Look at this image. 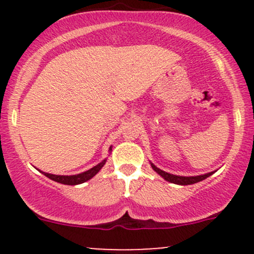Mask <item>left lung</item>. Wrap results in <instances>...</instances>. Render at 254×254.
Here are the masks:
<instances>
[{"label":"left lung","mask_w":254,"mask_h":254,"mask_svg":"<svg viewBox=\"0 0 254 254\" xmlns=\"http://www.w3.org/2000/svg\"><path fill=\"white\" fill-rule=\"evenodd\" d=\"M153 170L156 172L157 174H160L165 180L167 182L173 183V184H178V185H191V184H196L198 182H202V180L206 179L208 177H210L211 174H214V172H210V173H206V174H202V176H196V177H182V176H174V174H170L167 172L160 170L157 168L155 165L150 164Z\"/></svg>","instance_id":"left-lung-1"}]
</instances>
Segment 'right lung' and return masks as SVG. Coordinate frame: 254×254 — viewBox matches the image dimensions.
I'll return each instance as SVG.
<instances>
[{"mask_svg": "<svg viewBox=\"0 0 254 254\" xmlns=\"http://www.w3.org/2000/svg\"><path fill=\"white\" fill-rule=\"evenodd\" d=\"M111 150H112V147H110V151ZM105 162H106V160L101 161L100 164L94 166V167L90 168V170L83 172V173L75 174V176H56V174L45 173V172H42V171H40V172H42V173L45 177L50 178L51 180H54V182H57L60 184H64V185H78V184H82L84 182H87V180L92 179V178L94 177L95 174H97L98 172L101 170V168H103Z\"/></svg>", "mask_w": 254, "mask_h": 254, "instance_id": "right-lung-1", "label": "right lung"}]
</instances>
